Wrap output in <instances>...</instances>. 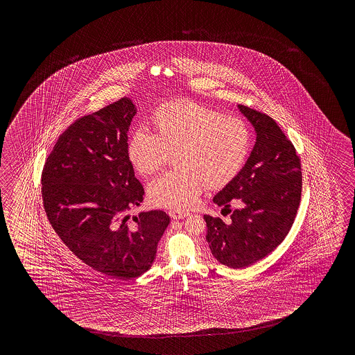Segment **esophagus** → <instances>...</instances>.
Instances as JSON below:
<instances>
[{"label":"esophagus","instance_id":"obj_1","mask_svg":"<svg viewBox=\"0 0 355 355\" xmlns=\"http://www.w3.org/2000/svg\"><path fill=\"white\" fill-rule=\"evenodd\" d=\"M168 214H170V217L173 219H182L188 217V213H185V211H171Z\"/></svg>","mask_w":355,"mask_h":355}]
</instances>
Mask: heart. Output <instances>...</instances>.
<instances>
[{"label":"heart","instance_id":"b5f03b06","mask_svg":"<svg viewBox=\"0 0 355 355\" xmlns=\"http://www.w3.org/2000/svg\"><path fill=\"white\" fill-rule=\"evenodd\" d=\"M250 132L237 118L191 103L159 107L152 116V132L139 128L129 137L127 156L137 173L156 174L176 153L179 171L152 181V203L181 211L194 207L207 184L225 187L241 171L250 152Z\"/></svg>","mask_w":355,"mask_h":355}]
</instances>
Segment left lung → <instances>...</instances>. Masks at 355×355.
Masks as SVG:
<instances>
[{"label":"left lung","mask_w":355,"mask_h":355,"mask_svg":"<svg viewBox=\"0 0 355 355\" xmlns=\"http://www.w3.org/2000/svg\"><path fill=\"white\" fill-rule=\"evenodd\" d=\"M237 107L255 130L257 142L241 171L213 202L223 208L237 203L239 208L231 222L208 214L204 220L211 255L220 264L241 269L264 259L286 239L301 200L302 171L293 144L270 116Z\"/></svg>","instance_id":"left-lung-1"}]
</instances>
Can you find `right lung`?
Returning <instances> with one entry per match:
<instances>
[{
	"instance_id": "obj_1",
	"label": "right lung",
	"mask_w": 355,
	"mask_h": 355,
	"mask_svg": "<svg viewBox=\"0 0 355 355\" xmlns=\"http://www.w3.org/2000/svg\"><path fill=\"white\" fill-rule=\"evenodd\" d=\"M137 107L129 98L75 121L60 135L42 175L46 217L76 257L98 272L127 280L147 272L170 217L129 211L144 187L127 156Z\"/></svg>"
}]
</instances>
